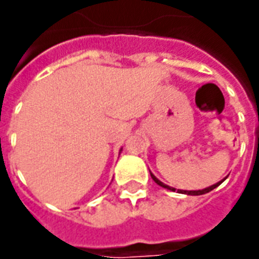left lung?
Returning <instances> with one entry per match:
<instances>
[{
  "label": "left lung",
  "instance_id": "obj_1",
  "mask_svg": "<svg viewBox=\"0 0 259 259\" xmlns=\"http://www.w3.org/2000/svg\"><path fill=\"white\" fill-rule=\"evenodd\" d=\"M149 172H151V171H149ZM151 177H152V179H153V181H155V182L157 183V185H159V186L164 187V189H168V190H171V191L177 190L175 187L168 186V185H165V183H163V182H161V181H159V179H157V178H156L155 175H153V174H152V172H151ZM226 179H227V177L224 178L223 181H226ZM223 181L214 183V185L206 187V189H202V190H178V193H182V194H187V195H201V194H205V193H209V191H212L213 189H216L217 186H220V185H222V183H223Z\"/></svg>",
  "mask_w": 259,
  "mask_h": 259
}]
</instances>
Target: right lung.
Instances as JSON below:
<instances>
[{"label":"right lung","mask_w":259,"mask_h":259,"mask_svg":"<svg viewBox=\"0 0 259 259\" xmlns=\"http://www.w3.org/2000/svg\"><path fill=\"white\" fill-rule=\"evenodd\" d=\"M121 151H122V149H121ZM121 151H119V152H121Z\"/></svg>","instance_id":"add662e5"}]
</instances>
